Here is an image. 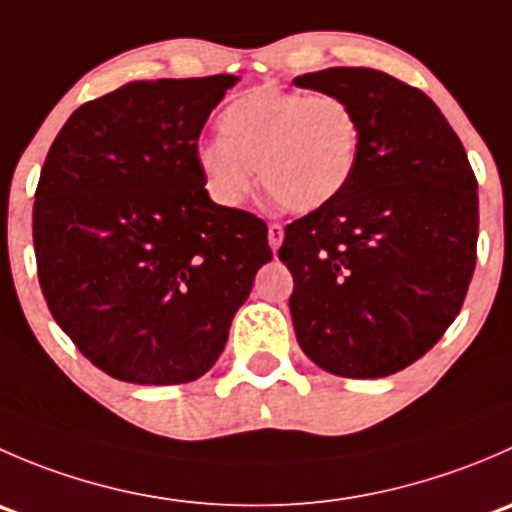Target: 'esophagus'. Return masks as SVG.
<instances>
[{"label": "esophagus", "mask_w": 512, "mask_h": 512, "mask_svg": "<svg viewBox=\"0 0 512 512\" xmlns=\"http://www.w3.org/2000/svg\"><path fill=\"white\" fill-rule=\"evenodd\" d=\"M267 240H270V247L277 252V247L282 245V240H285V227L280 223H270L267 227Z\"/></svg>", "instance_id": "34e87169"}]
</instances>
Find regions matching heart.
I'll return each mask as SVG.
<instances>
[{
	"label": "heart",
	"mask_w": 512,
	"mask_h": 512,
	"mask_svg": "<svg viewBox=\"0 0 512 512\" xmlns=\"http://www.w3.org/2000/svg\"><path fill=\"white\" fill-rule=\"evenodd\" d=\"M220 131L200 143L195 160L223 205H240L260 168L262 188L282 210L314 213L347 188L361 151L359 116L332 94L252 89L225 108Z\"/></svg>",
	"instance_id": "obj_1"
}]
</instances>
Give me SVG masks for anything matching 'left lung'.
<instances>
[{
    "instance_id": "left-lung-1",
    "label": "left lung",
    "mask_w": 512,
    "mask_h": 512,
    "mask_svg": "<svg viewBox=\"0 0 512 512\" xmlns=\"http://www.w3.org/2000/svg\"><path fill=\"white\" fill-rule=\"evenodd\" d=\"M294 84L342 96L361 123L347 188L285 227L294 334L319 369L381 379L421 359L461 312L476 270V175L414 86L364 66Z\"/></svg>"
}]
</instances>
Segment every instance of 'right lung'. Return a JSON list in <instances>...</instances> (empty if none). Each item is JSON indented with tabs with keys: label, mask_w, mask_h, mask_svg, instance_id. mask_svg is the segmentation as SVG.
<instances>
[{
	"label": "right lung",
	"mask_w": 512,
	"mask_h": 512,
	"mask_svg": "<svg viewBox=\"0 0 512 512\" xmlns=\"http://www.w3.org/2000/svg\"><path fill=\"white\" fill-rule=\"evenodd\" d=\"M237 76L131 81L71 113L34 195L39 285L79 352L128 384L200 379L272 260L267 225L210 200L195 160Z\"/></svg>",
	"instance_id": "obj_1"
}]
</instances>
